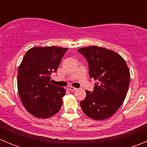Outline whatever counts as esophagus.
Here are the masks:
<instances>
[{
  "mask_svg": "<svg viewBox=\"0 0 147 147\" xmlns=\"http://www.w3.org/2000/svg\"><path fill=\"white\" fill-rule=\"evenodd\" d=\"M67 89L69 90H71V91H74V90H76V88H74V87L69 86L68 88H67Z\"/></svg>",
  "mask_w": 147,
  "mask_h": 147,
  "instance_id": "34e87169",
  "label": "esophagus"
}]
</instances>
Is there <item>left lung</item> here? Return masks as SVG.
Returning a JSON list of instances; mask_svg holds the SVG:
<instances>
[{"instance_id":"1","label":"left lung","mask_w":147,"mask_h":147,"mask_svg":"<svg viewBox=\"0 0 147 147\" xmlns=\"http://www.w3.org/2000/svg\"><path fill=\"white\" fill-rule=\"evenodd\" d=\"M88 62L89 75L96 80L93 92L85 90L80 102L84 113L94 120L109 119L124 102L129 88L130 74L121 56L96 45L78 50Z\"/></svg>"}]
</instances>
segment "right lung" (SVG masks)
<instances>
[{
    "mask_svg": "<svg viewBox=\"0 0 147 147\" xmlns=\"http://www.w3.org/2000/svg\"><path fill=\"white\" fill-rule=\"evenodd\" d=\"M67 49L57 46L34 47L26 53L18 72V90L26 110L34 117L48 119L59 111L64 88L51 84Z\"/></svg>",
    "mask_w": 147,
    "mask_h": 147,
    "instance_id": "add662e5",
    "label": "right lung"
}]
</instances>
